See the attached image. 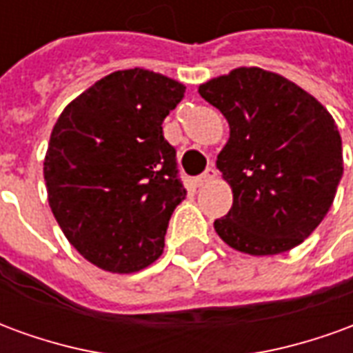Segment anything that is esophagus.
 <instances>
[{
	"instance_id": "34e87169",
	"label": "esophagus",
	"mask_w": 353,
	"mask_h": 353,
	"mask_svg": "<svg viewBox=\"0 0 353 353\" xmlns=\"http://www.w3.org/2000/svg\"><path fill=\"white\" fill-rule=\"evenodd\" d=\"M215 177H217V170L215 168H208L202 176H199L196 179H194V183H196V187H204V185L212 183Z\"/></svg>"
}]
</instances>
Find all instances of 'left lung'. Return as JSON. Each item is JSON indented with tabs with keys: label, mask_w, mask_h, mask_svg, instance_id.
Listing matches in <instances>:
<instances>
[{
	"label": "left lung",
	"mask_w": 353,
	"mask_h": 353,
	"mask_svg": "<svg viewBox=\"0 0 353 353\" xmlns=\"http://www.w3.org/2000/svg\"><path fill=\"white\" fill-rule=\"evenodd\" d=\"M230 128L217 168L232 189L214 229L248 255L303 244L333 206L344 161L334 119L312 94L278 73L236 68L199 87Z\"/></svg>",
	"instance_id": "obj_1"
}]
</instances>
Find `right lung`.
Masks as SVG:
<instances>
[{
  "mask_svg": "<svg viewBox=\"0 0 353 353\" xmlns=\"http://www.w3.org/2000/svg\"><path fill=\"white\" fill-rule=\"evenodd\" d=\"M185 87L134 68L105 75L58 117L43 162L49 206L77 252L101 270L132 274L159 259L185 199L162 121Z\"/></svg>",
  "mask_w": 353,
  "mask_h": 353,
  "instance_id": "obj_1",
  "label": "right lung"
}]
</instances>
